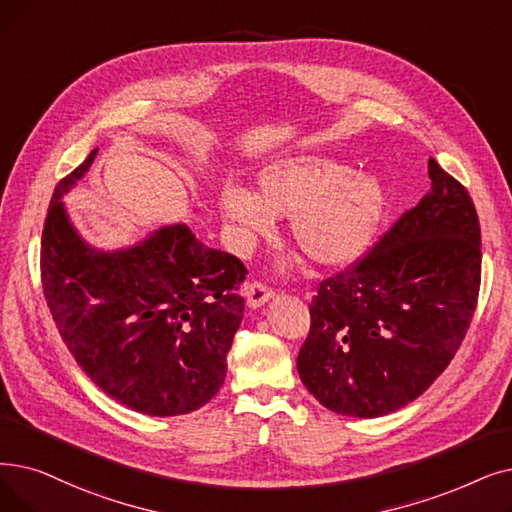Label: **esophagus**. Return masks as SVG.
I'll list each match as a JSON object with an SVG mask.
<instances>
[{"mask_svg": "<svg viewBox=\"0 0 512 512\" xmlns=\"http://www.w3.org/2000/svg\"><path fill=\"white\" fill-rule=\"evenodd\" d=\"M244 297H247L249 307L259 309L274 297V291H270V288L263 286L261 282H251V284H244Z\"/></svg>", "mask_w": 512, "mask_h": 512, "instance_id": "obj_1", "label": "esophagus"}]
</instances>
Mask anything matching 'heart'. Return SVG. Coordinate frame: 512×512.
<instances>
[{
  "instance_id": "1",
  "label": "heart",
  "mask_w": 512,
  "mask_h": 512,
  "mask_svg": "<svg viewBox=\"0 0 512 512\" xmlns=\"http://www.w3.org/2000/svg\"><path fill=\"white\" fill-rule=\"evenodd\" d=\"M257 184L259 192L236 182L219 190L217 207L236 247H253L259 236L274 232L276 217L288 215L291 238L322 268L358 259L387 207L379 177L326 157L274 161L259 171Z\"/></svg>"
}]
</instances>
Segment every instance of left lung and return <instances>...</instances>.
I'll return each mask as SVG.
<instances>
[{
	"label": "left lung",
	"mask_w": 512,
	"mask_h": 512,
	"mask_svg": "<svg viewBox=\"0 0 512 512\" xmlns=\"http://www.w3.org/2000/svg\"><path fill=\"white\" fill-rule=\"evenodd\" d=\"M431 190L311 299L297 370L343 416L391 414L448 368L475 314L481 230L460 182L429 159Z\"/></svg>",
	"instance_id": "8db88e82"
}]
</instances>
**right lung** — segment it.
I'll return each mask as SVG.
<instances>
[{"label": "right lung", "mask_w": 512, "mask_h": 512, "mask_svg": "<svg viewBox=\"0 0 512 512\" xmlns=\"http://www.w3.org/2000/svg\"><path fill=\"white\" fill-rule=\"evenodd\" d=\"M96 154L52 194L41 238L43 295L62 341L108 397L148 416L188 414L226 381L247 270L234 255L205 247L186 224L113 251L87 242L62 198Z\"/></svg>", "instance_id": "obj_1"}]
</instances>
